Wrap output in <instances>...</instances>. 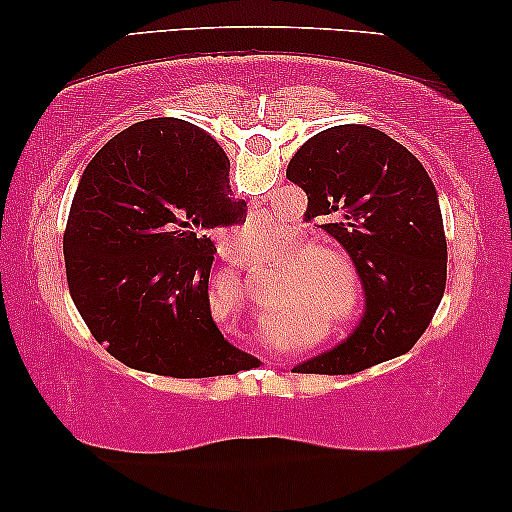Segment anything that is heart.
Returning <instances> with one entry per match:
<instances>
[{
  "label": "heart",
  "mask_w": 512,
  "mask_h": 512,
  "mask_svg": "<svg viewBox=\"0 0 512 512\" xmlns=\"http://www.w3.org/2000/svg\"><path fill=\"white\" fill-rule=\"evenodd\" d=\"M270 235V228L265 223H256V226L247 228L242 233V240L247 242V247L254 244V240H265ZM319 263H338L345 265L347 263L338 258L331 251H321V254H305L296 261V268L289 272V289L291 293H305V296L324 300L326 305H333L335 298H338V282H335V272L328 268H321ZM352 275V272H349ZM363 321V300L361 296H356L354 286H352V277H349V296L345 298V305L340 307L338 312V328H335V335L338 338H349L356 328L361 326Z\"/></svg>",
  "instance_id": "obj_1"
}]
</instances>
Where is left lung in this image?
<instances>
[{
	"mask_svg": "<svg viewBox=\"0 0 512 512\" xmlns=\"http://www.w3.org/2000/svg\"><path fill=\"white\" fill-rule=\"evenodd\" d=\"M286 179L307 193L305 221H326L359 270L366 317L300 373L352 375L410 352L445 293L447 242L424 165L370 125H335L300 146Z\"/></svg>",
	"mask_w": 512,
	"mask_h": 512,
	"instance_id": "1",
	"label": "left lung"
}]
</instances>
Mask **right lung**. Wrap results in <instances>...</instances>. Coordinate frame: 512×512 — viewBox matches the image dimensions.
I'll return each mask as SVG.
<instances>
[{
  "instance_id": "add662e5",
  "label": "right lung",
  "mask_w": 512,
  "mask_h": 512,
  "mask_svg": "<svg viewBox=\"0 0 512 512\" xmlns=\"http://www.w3.org/2000/svg\"><path fill=\"white\" fill-rule=\"evenodd\" d=\"M228 172L221 146L179 118L130 125L83 170L62 242L69 296L128 368L188 380L258 363L209 312V235L247 219Z\"/></svg>"
}]
</instances>
